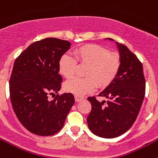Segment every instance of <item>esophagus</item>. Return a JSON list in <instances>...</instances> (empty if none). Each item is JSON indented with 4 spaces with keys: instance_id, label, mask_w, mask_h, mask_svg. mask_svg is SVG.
Instances as JSON below:
<instances>
[{
    "instance_id": "esophagus-1",
    "label": "esophagus",
    "mask_w": 158,
    "mask_h": 158,
    "mask_svg": "<svg viewBox=\"0 0 158 158\" xmlns=\"http://www.w3.org/2000/svg\"><path fill=\"white\" fill-rule=\"evenodd\" d=\"M75 101L76 102H80V101H81L82 100H83V97H81V96H75Z\"/></svg>"
}]
</instances>
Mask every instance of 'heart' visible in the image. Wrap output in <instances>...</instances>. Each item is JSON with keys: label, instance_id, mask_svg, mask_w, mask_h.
I'll list each match as a JSON object with an SVG mask.
<instances>
[{"label": "heart", "instance_id": "heart-1", "mask_svg": "<svg viewBox=\"0 0 158 158\" xmlns=\"http://www.w3.org/2000/svg\"><path fill=\"white\" fill-rule=\"evenodd\" d=\"M74 58L63 54L58 62V70L64 77L69 79L75 73L77 62L88 65L85 72L86 78H73L64 84V89L76 96L92 93L96 87L105 89L118 75L121 67V58L118 54L111 53L103 46L87 43L76 47Z\"/></svg>", "mask_w": 158, "mask_h": 158}]
</instances>
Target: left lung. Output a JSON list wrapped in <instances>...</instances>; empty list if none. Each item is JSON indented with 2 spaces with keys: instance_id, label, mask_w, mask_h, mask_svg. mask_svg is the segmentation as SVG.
I'll use <instances>...</instances> for the list:
<instances>
[{
  "instance_id": "1",
  "label": "left lung",
  "mask_w": 158,
  "mask_h": 158,
  "mask_svg": "<svg viewBox=\"0 0 158 158\" xmlns=\"http://www.w3.org/2000/svg\"><path fill=\"white\" fill-rule=\"evenodd\" d=\"M116 44L120 54V69L114 81L99 94L107 98V101H98L95 96L88 98L92 104L87 118L89 130L106 139L119 136L131 127L139 115L146 93L142 62L126 46Z\"/></svg>"
}]
</instances>
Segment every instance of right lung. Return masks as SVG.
I'll return each instance as SVG.
<instances>
[{"label": "right lung", "instance_id": "1", "mask_svg": "<svg viewBox=\"0 0 158 158\" xmlns=\"http://www.w3.org/2000/svg\"><path fill=\"white\" fill-rule=\"evenodd\" d=\"M70 45L66 40L47 38L31 43L15 60L9 80L11 103L20 123L35 135L58 133L74 104L72 93L48 99L61 89L58 62Z\"/></svg>", "mask_w": 158, "mask_h": 158}]
</instances>
